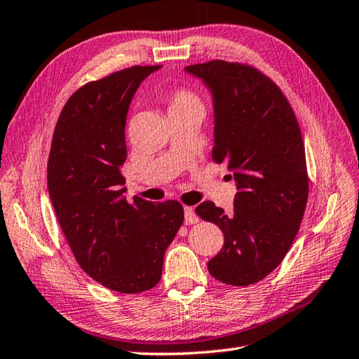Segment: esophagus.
Here are the masks:
<instances>
[{"label":"esophagus","mask_w":359,"mask_h":359,"mask_svg":"<svg viewBox=\"0 0 359 359\" xmlns=\"http://www.w3.org/2000/svg\"><path fill=\"white\" fill-rule=\"evenodd\" d=\"M184 221L186 224H196L200 218H198V215L195 213L194 207H184Z\"/></svg>","instance_id":"1"}]
</instances>
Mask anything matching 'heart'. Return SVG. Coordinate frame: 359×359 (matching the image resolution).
Returning a JSON list of instances; mask_svg holds the SVG:
<instances>
[{"mask_svg":"<svg viewBox=\"0 0 359 359\" xmlns=\"http://www.w3.org/2000/svg\"><path fill=\"white\" fill-rule=\"evenodd\" d=\"M169 109H198V110H203V104H201L200 98H198L194 92H190L187 89H182V90H178L177 93L173 95Z\"/></svg>","mask_w":359,"mask_h":359,"instance_id":"heart-1","label":"heart"}]
</instances>
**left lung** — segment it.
Listing matches in <instances>:
<instances>
[{"label":"left lung","instance_id":"1","mask_svg":"<svg viewBox=\"0 0 359 359\" xmlns=\"http://www.w3.org/2000/svg\"><path fill=\"white\" fill-rule=\"evenodd\" d=\"M212 97V158L236 182L232 215L204 201L195 212L224 233L207 267L218 281L249 285L281 264L309 196L304 142L293 110L272 79L250 66L209 61L184 67Z\"/></svg>","mask_w":359,"mask_h":359}]
</instances>
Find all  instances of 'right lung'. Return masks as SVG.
<instances>
[{"label": "right lung", "instance_id": "right-lung-1", "mask_svg": "<svg viewBox=\"0 0 359 359\" xmlns=\"http://www.w3.org/2000/svg\"><path fill=\"white\" fill-rule=\"evenodd\" d=\"M161 66H133L78 89L62 107L47 163L60 226L84 272L104 287L140 293L161 280L164 253L184 221L178 201L129 204L126 119L135 92Z\"/></svg>", "mask_w": 359, "mask_h": 359}]
</instances>
